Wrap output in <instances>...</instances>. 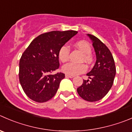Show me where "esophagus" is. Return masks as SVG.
<instances>
[{"mask_svg":"<svg viewBox=\"0 0 132 132\" xmlns=\"http://www.w3.org/2000/svg\"><path fill=\"white\" fill-rule=\"evenodd\" d=\"M66 77H69V78H73L74 77L73 75H68V74H66Z\"/></svg>","mask_w":132,"mask_h":132,"instance_id":"obj_1","label":"esophagus"}]
</instances>
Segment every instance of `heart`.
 Wrapping results in <instances>:
<instances>
[{"label": "heart", "instance_id": "heart-1", "mask_svg": "<svg viewBox=\"0 0 132 132\" xmlns=\"http://www.w3.org/2000/svg\"><path fill=\"white\" fill-rule=\"evenodd\" d=\"M75 46L79 48L83 53L84 57L82 60L88 63H90L92 61V57L91 56L92 53V48L89 43L86 41L80 40L76 42ZM70 48L68 45L64 44L62 46L59 50L58 56L60 61L64 62L68 61L70 55ZM62 70L65 73L70 75H76L84 73L86 70V66L84 64H76L74 62H68L64 65Z\"/></svg>", "mask_w": 132, "mask_h": 132}]
</instances>
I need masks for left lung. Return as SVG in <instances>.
<instances>
[{
    "label": "left lung",
    "mask_w": 132,
    "mask_h": 132,
    "mask_svg": "<svg viewBox=\"0 0 132 132\" xmlns=\"http://www.w3.org/2000/svg\"><path fill=\"white\" fill-rule=\"evenodd\" d=\"M92 41L96 55L94 66L86 74L88 80L77 89L80 97L89 102H95L103 98L112 88L116 73L114 59L110 50L98 38L87 34Z\"/></svg>",
    "instance_id": "1"
}]
</instances>
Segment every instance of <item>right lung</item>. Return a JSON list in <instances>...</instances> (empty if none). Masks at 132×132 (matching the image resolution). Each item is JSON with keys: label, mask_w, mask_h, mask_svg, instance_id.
<instances>
[{"label": "right lung", "mask_w": 132, "mask_h": 132, "mask_svg": "<svg viewBox=\"0 0 132 132\" xmlns=\"http://www.w3.org/2000/svg\"><path fill=\"white\" fill-rule=\"evenodd\" d=\"M77 33L53 31L41 34L24 51L19 62V81L31 100L44 103L55 95L65 77L62 73L52 74L59 67V50Z\"/></svg>", "instance_id": "right-lung-1"}]
</instances>
